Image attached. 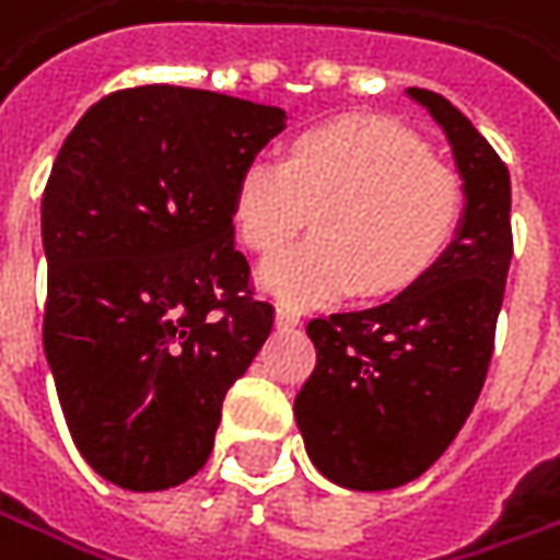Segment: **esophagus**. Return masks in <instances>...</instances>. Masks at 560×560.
Listing matches in <instances>:
<instances>
[{
	"label": "esophagus",
	"instance_id": "34e87169",
	"mask_svg": "<svg viewBox=\"0 0 560 560\" xmlns=\"http://www.w3.org/2000/svg\"><path fill=\"white\" fill-rule=\"evenodd\" d=\"M276 325H279V328H294V325H300V313L298 310H291V306H279V310H276Z\"/></svg>",
	"mask_w": 560,
	"mask_h": 560
}]
</instances>
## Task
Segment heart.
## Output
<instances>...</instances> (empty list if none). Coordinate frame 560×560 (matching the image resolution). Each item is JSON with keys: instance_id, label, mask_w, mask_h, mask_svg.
Here are the masks:
<instances>
[{"instance_id": "obj_1", "label": "heart", "mask_w": 560, "mask_h": 560, "mask_svg": "<svg viewBox=\"0 0 560 560\" xmlns=\"http://www.w3.org/2000/svg\"><path fill=\"white\" fill-rule=\"evenodd\" d=\"M462 210L450 166L421 154L399 126L347 117L313 126L284 161H247L232 198L235 232L269 254L310 222L316 235L262 262L257 281L291 306L409 288L446 247Z\"/></svg>"}]
</instances>
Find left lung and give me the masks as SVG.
<instances>
[{
	"label": "left lung",
	"mask_w": 560,
	"mask_h": 560,
	"mask_svg": "<svg viewBox=\"0 0 560 560\" xmlns=\"http://www.w3.org/2000/svg\"><path fill=\"white\" fill-rule=\"evenodd\" d=\"M406 95L453 148L465 195L453 242L387 303L313 318L316 369L294 399L310 462L362 492L402 487L450 450L490 369L511 262L509 166L443 95Z\"/></svg>",
	"instance_id": "obj_1"
}]
</instances>
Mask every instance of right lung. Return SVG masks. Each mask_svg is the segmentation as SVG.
<instances>
[{
    "instance_id": "right-lung-1",
    "label": "right lung",
    "mask_w": 560,
    "mask_h": 560,
    "mask_svg": "<svg viewBox=\"0 0 560 560\" xmlns=\"http://www.w3.org/2000/svg\"><path fill=\"white\" fill-rule=\"evenodd\" d=\"M284 120L207 89H124L89 107L51 164L43 347L77 450L124 490L201 471L222 399L272 331L232 198Z\"/></svg>"
}]
</instances>
